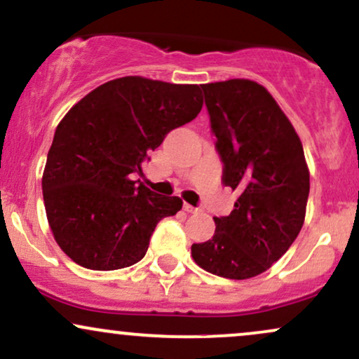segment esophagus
<instances>
[{"instance_id": "1", "label": "esophagus", "mask_w": 359, "mask_h": 359, "mask_svg": "<svg viewBox=\"0 0 359 359\" xmlns=\"http://www.w3.org/2000/svg\"><path fill=\"white\" fill-rule=\"evenodd\" d=\"M184 211L189 214H196V212H199V209L194 208V205H191V204H184Z\"/></svg>"}]
</instances>
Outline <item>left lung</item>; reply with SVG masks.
<instances>
[{
    "instance_id": "1",
    "label": "left lung",
    "mask_w": 359,
    "mask_h": 359,
    "mask_svg": "<svg viewBox=\"0 0 359 359\" xmlns=\"http://www.w3.org/2000/svg\"><path fill=\"white\" fill-rule=\"evenodd\" d=\"M222 182L238 192L231 214L214 217L209 241L194 243V262L209 273L246 280L290 248L306 219L311 175L302 142L273 96L258 82L203 84Z\"/></svg>"
}]
</instances>
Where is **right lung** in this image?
<instances>
[{"mask_svg":"<svg viewBox=\"0 0 359 359\" xmlns=\"http://www.w3.org/2000/svg\"><path fill=\"white\" fill-rule=\"evenodd\" d=\"M197 84L126 76L104 82L57 126L42 177L48 226L60 250L89 270H119L145 257L160 219L182 199L131 180L150 150L203 109Z\"/></svg>","mask_w":359,"mask_h":359,"instance_id":"add662e5","label":"right lung"}]
</instances>
